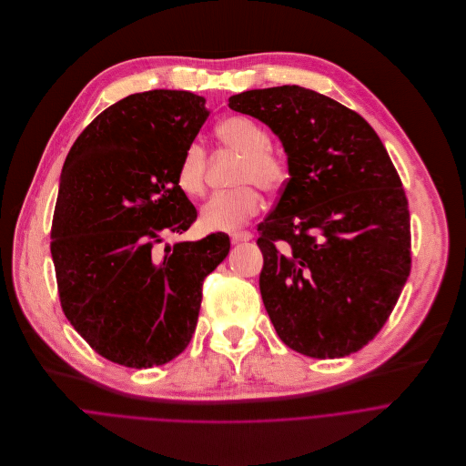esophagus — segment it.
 <instances>
[{
  "label": "esophagus",
  "instance_id": "esophagus-1",
  "mask_svg": "<svg viewBox=\"0 0 466 466\" xmlns=\"http://www.w3.org/2000/svg\"><path fill=\"white\" fill-rule=\"evenodd\" d=\"M251 238H253V235H251L249 231H235V233H231V242H233V244L248 242V240H251Z\"/></svg>",
  "mask_w": 466,
  "mask_h": 466
}]
</instances>
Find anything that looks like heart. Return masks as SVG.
<instances>
[{
	"label": "heart",
	"mask_w": 466,
	"mask_h": 466,
	"mask_svg": "<svg viewBox=\"0 0 466 466\" xmlns=\"http://www.w3.org/2000/svg\"><path fill=\"white\" fill-rule=\"evenodd\" d=\"M215 134L224 147L242 156L237 183L244 185L231 191L215 193L202 206L200 222L211 231H231L260 211L262 198L255 185L268 193L277 191L289 177V167L281 154L269 148V134L249 117H228L217 125ZM204 174L206 150L198 143H191L181 154L177 165L176 177L179 189L189 197L202 195L206 185Z\"/></svg>",
	"instance_id": "obj_1"
}]
</instances>
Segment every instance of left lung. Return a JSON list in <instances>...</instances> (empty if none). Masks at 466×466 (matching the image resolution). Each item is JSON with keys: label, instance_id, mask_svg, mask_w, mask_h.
<instances>
[{"label": "left lung", "instance_id": "left-lung-1", "mask_svg": "<svg viewBox=\"0 0 466 466\" xmlns=\"http://www.w3.org/2000/svg\"><path fill=\"white\" fill-rule=\"evenodd\" d=\"M229 108L281 139L289 181L258 224V287L277 336L310 358H341L373 339L411 269L402 181L370 125L318 91H242Z\"/></svg>", "mask_w": 466, "mask_h": 466}]
</instances>
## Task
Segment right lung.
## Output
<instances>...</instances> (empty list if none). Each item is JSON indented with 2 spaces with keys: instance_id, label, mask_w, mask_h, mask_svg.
Returning a JSON list of instances; mask_svg holds the SVG:
<instances>
[{
  "instance_id": "1",
  "label": "right lung",
  "mask_w": 466,
  "mask_h": 466,
  "mask_svg": "<svg viewBox=\"0 0 466 466\" xmlns=\"http://www.w3.org/2000/svg\"><path fill=\"white\" fill-rule=\"evenodd\" d=\"M208 117L195 93H134L93 119L64 161L51 226L60 305L114 363L147 369L181 354L204 279L229 253L224 233L159 248L197 220L176 174Z\"/></svg>"
}]
</instances>
